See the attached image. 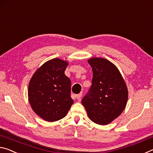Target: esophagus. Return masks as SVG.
I'll list each match as a JSON object with an SVG mask.
<instances>
[{
	"label": "esophagus",
	"instance_id": "1",
	"mask_svg": "<svg viewBox=\"0 0 153 153\" xmlns=\"http://www.w3.org/2000/svg\"><path fill=\"white\" fill-rule=\"evenodd\" d=\"M82 93H80V94H77V95H76V99H78V100H79V99H81V97H82Z\"/></svg>",
	"mask_w": 153,
	"mask_h": 153
}]
</instances>
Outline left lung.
<instances>
[{
  "instance_id": "1",
  "label": "left lung",
  "mask_w": 153,
  "mask_h": 153,
  "mask_svg": "<svg viewBox=\"0 0 153 153\" xmlns=\"http://www.w3.org/2000/svg\"><path fill=\"white\" fill-rule=\"evenodd\" d=\"M87 61L91 66L93 78L82 104L92 121L105 126L117 119L126 108L128 90L119 69L109 60L91 57Z\"/></svg>"
}]
</instances>
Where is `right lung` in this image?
Masks as SVG:
<instances>
[{"label":"right lung","mask_w":153,"mask_h":153,"mask_svg":"<svg viewBox=\"0 0 153 153\" xmlns=\"http://www.w3.org/2000/svg\"><path fill=\"white\" fill-rule=\"evenodd\" d=\"M68 62L54 58L46 62L32 75L27 95L32 109L46 121H58L66 116L73 104L71 81L64 74Z\"/></svg>","instance_id":"obj_1"}]
</instances>
